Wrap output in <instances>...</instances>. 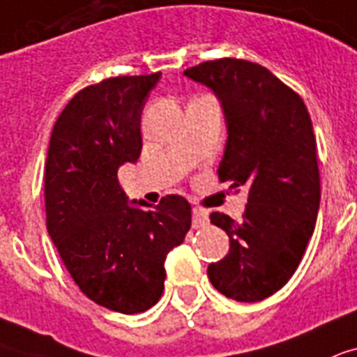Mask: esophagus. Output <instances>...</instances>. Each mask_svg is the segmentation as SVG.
<instances>
[{"mask_svg": "<svg viewBox=\"0 0 357 357\" xmlns=\"http://www.w3.org/2000/svg\"><path fill=\"white\" fill-rule=\"evenodd\" d=\"M192 223L195 229L204 227V225L208 223V212L203 208H199V206H195V208L192 210Z\"/></svg>", "mask_w": 357, "mask_h": 357, "instance_id": "esophagus-1", "label": "esophagus"}]
</instances>
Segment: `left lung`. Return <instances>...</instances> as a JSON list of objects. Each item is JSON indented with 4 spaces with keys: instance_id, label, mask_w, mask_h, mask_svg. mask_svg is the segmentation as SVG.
Returning <instances> with one entry per match:
<instances>
[{
    "instance_id": "8db88e82",
    "label": "left lung",
    "mask_w": 357,
    "mask_h": 357,
    "mask_svg": "<svg viewBox=\"0 0 357 357\" xmlns=\"http://www.w3.org/2000/svg\"><path fill=\"white\" fill-rule=\"evenodd\" d=\"M184 76L222 104L227 141L220 181L248 190L242 222L210 214L231 245L208 264V279L236 302H259L292 278L313 236L320 176L311 117L302 98L257 63L206 61Z\"/></svg>"
}]
</instances>
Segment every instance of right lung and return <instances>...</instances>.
Returning a JSON list of instances; mask_svg holds the SVG:
<instances>
[{"instance_id": "add662e5", "label": "right lung", "mask_w": 357, "mask_h": 357, "mask_svg": "<svg viewBox=\"0 0 357 357\" xmlns=\"http://www.w3.org/2000/svg\"><path fill=\"white\" fill-rule=\"evenodd\" d=\"M162 74L123 76L85 87L50 137L46 227L79 291L102 307L134 314L164 292L165 257L182 244L192 206L167 195L128 201L117 171L141 154V113Z\"/></svg>"}]
</instances>
